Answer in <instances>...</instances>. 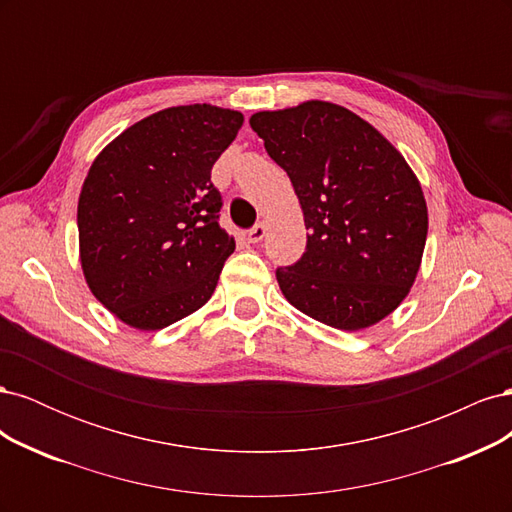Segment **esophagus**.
<instances>
[{
	"mask_svg": "<svg viewBox=\"0 0 512 512\" xmlns=\"http://www.w3.org/2000/svg\"><path fill=\"white\" fill-rule=\"evenodd\" d=\"M265 235H267V226H265V222H260L250 232H247V241H250V243H260L262 239H265Z\"/></svg>",
	"mask_w": 512,
	"mask_h": 512,
	"instance_id": "obj_1",
	"label": "esophagus"
}]
</instances>
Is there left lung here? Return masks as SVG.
<instances>
[{
  "mask_svg": "<svg viewBox=\"0 0 512 512\" xmlns=\"http://www.w3.org/2000/svg\"><path fill=\"white\" fill-rule=\"evenodd\" d=\"M299 198L305 254L275 271L305 316L361 331L393 314L421 269L427 203L406 158L348 108L307 100L250 117Z\"/></svg>",
  "mask_w": 512,
  "mask_h": 512,
  "instance_id": "left-lung-1",
  "label": "left lung"
}]
</instances>
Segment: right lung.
<instances>
[{"mask_svg":"<svg viewBox=\"0 0 512 512\" xmlns=\"http://www.w3.org/2000/svg\"><path fill=\"white\" fill-rule=\"evenodd\" d=\"M241 126L230 108L170 106L123 130L91 164L76 211L81 267L128 327L164 329L211 299L235 252L211 168Z\"/></svg>","mask_w":512,"mask_h":512,"instance_id":"add662e5","label":"right lung"}]
</instances>
